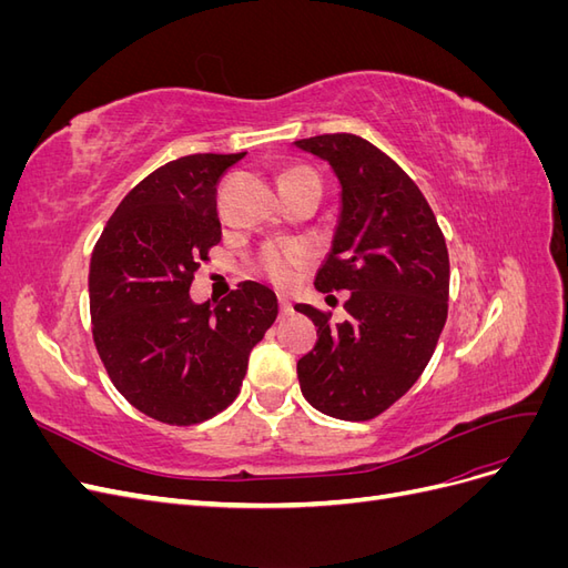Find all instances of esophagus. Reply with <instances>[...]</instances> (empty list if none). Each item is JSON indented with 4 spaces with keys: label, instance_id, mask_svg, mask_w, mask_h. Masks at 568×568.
Returning <instances> with one entry per match:
<instances>
[{
    "label": "esophagus",
    "instance_id": "esophagus-1",
    "mask_svg": "<svg viewBox=\"0 0 568 568\" xmlns=\"http://www.w3.org/2000/svg\"><path fill=\"white\" fill-rule=\"evenodd\" d=\"M280 313H282V317H288L291 313H294V307H291L286 296H280Z\"/></svg>",
    "mask_w": 568,
    "mask_h": 568
}]
</instances>
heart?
I'll return each mask as SVG.
<instances>
[{
	"mask_svg": "<svg viewBox=\"0 0 568 568\" xmlns=\"http://www.w3.org/2000/svg\"><path fill=\"white\" fill-rule=\"evenodd\" d=\"M303 178H317V175L305 165H291L280 173V184L303 180ZM303 261H305V253L298 246H265L261 253V270L272 282L288 284L296 277Z\"/></svg>",
	"mask_w": 568,
	"mask_h": 568,
	"instance_id": "1",
	"label": "heart"
}]
</instances>
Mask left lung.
<instances>
[{"instance_id":"1","label":"left lung","mask_w":568,"mask_h":568,"mask_svg":"<svg viewBox=\"0 0 568 568\" xmlns=\"http://www.w3.org/2000/svg\"><path fill=\"white\" fill-rule=\"evenodd\" d=\"M334 168L341 217L320 267L322 294L348 291V317L296 305L317 326L298 359L305 400L324 415L367 422L412 388L448 320L450 261L432 205L382 149L348 132L298 140Z\"/></svg>"}]
</instances>
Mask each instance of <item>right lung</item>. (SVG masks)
Segmentation results:
<instances>
[{
	"instance_id": "obj_1",
	"label": "right lung",
	"mask_w": 568,
	"mask_h": 568,
	"mask_svg": "<svg viewBox=\"0 0 568 568\" xmlns=\"http://www.w3.org/2000/svg\"><path fill=\"white\" fill-rule=\"evenodd\" d=\"M246 153H192L153 170L120 201L90 261L97 353L146 417L192 426L242 390L248 355L277 320V296L242 282L217 305L189 298L220 244L217 182Z\"/></svg>"
}]
</instances>
